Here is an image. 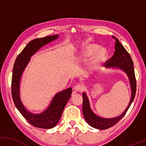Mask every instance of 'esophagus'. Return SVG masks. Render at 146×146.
I'll list each match as a JSON object with an SVG mask.
<instances>
[{"mask_svg":"<svg viewBox=\"0 0 146 146\" xmlns=\"http://www.w3.org/2000/svg\"><path fill=\"white\" fill-rule=\"evenodd\" d=\"M74 90L76 93H80V92H82L84 90V87L80 84H77L74 86Z\"/></svg>","mask_w":146,"mask_h":146,"instance_id":"1","label":"esophagus"}]
</instances>
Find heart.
Here are the masks:
<instances>
[{"instance_id": "heart-1", "label": "heart", "mask_w": 146, "mask_h": 146, "mask_svg": "<svg viewBox=\"0 0 146 146\" xmlns=\"http://www.w3.org/2000/svg\"><path fill=\"white\" fill-rule=\"evenodd\" d=\"M100 48V46L96 44H87L82 49L79 54L77 55L75 59L78 61L86 60L95 54L89 64V68L91 71H95L108 57L106 50L104 48Z\"/></svg>"}]
</instances>
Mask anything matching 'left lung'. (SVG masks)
Masks as SVG:
<instances>
[{
	"instance_id": "8db88e82",
	"label": "left lung",
	"mask_w": 146,
	"mask_h": 146,
	"mask_svg": "<svg viewBox=\"0 0 146 146\" xmlns=\"http://www.w3.org/2000/svg\"><path fill=\"white\" fill-rule=\"evenodd\" d=\"M115 39V51L113 56L110 60L106 62V67L108 68H117L121 70L127 75L129 79V82L131 89V98L130 102L124 111L119 116L113 118H104L97 115L90 107L89 100L87 97L86 93L83 92V104L82 113L85 120L90 126L99 130H105L115 125L119 120L123 118L130 108V105L135 99L136 94V79H135V71H134L133 62L130 54L127 52L119 40L113 36Z\"/></svg>"
}]
</instances>
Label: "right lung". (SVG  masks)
<instances>
[{"instance_id":"1","label":"right lung","mask_w":146,"mask_h":146,"mask_svg":"<svg viewBox=\"0 0 146 146\" xmlns=\"http://www.w3.org/2000/svg\"><path fill=\"white\" fill-rule=\"evenodd\" d=\"M59 35L37 38L29 42L15 61L11 80V95L14 104L21 115L30 124L36 128L51 129L57 125L63 113L64 108L71 96L72 88H68L56 93L52 99L48 106L40 113L35 114L25 107L21 101L20 94V82L23 71L33 56L44 45L58 39Z\"/></svg>"}]
</instances>
